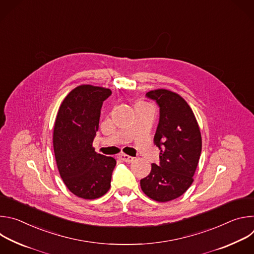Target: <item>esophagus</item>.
<instances>
[{
	"instance_id": "obj_1",
	"label": "esophagus",
	"mask_w": 254,
	"mask_h": 254,
	"mask_svg": "<svg viewBox=\"0 0 254 254\" xmlns=\"http://www.w3.org/2000/svg\"><path fill=\"white\" fill-rule=\"evenodd\" d=\"M122 161L124 162H127V163H131L133 161V158L128 156V155H126V154H122L120 157H119Z\"/></svg>"
}]
</instances>
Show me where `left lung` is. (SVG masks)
<instances>
[{
	"label": "left lung",
	"instance_id": "1",
	"mask_svg": "<svg viewBox=\"0 0 254 254\" xmlns=\"http://www.w3.org/2000/svg\"><path fill=\"white\" fill-rule=\"evenodd\" d=\"M147 96L160 106V122L154 143L160 149V165L140 180L149 198L169 202L182 196L192 185L201 150L202 137L195 115L187 101L169 89H155Z\"/></svg>",
	"mask_w": 254,
	"mask_h": 254
}]
</instances>
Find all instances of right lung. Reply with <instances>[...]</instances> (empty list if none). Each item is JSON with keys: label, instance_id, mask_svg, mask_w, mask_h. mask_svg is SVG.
Listing matches in <instances>:
<instances>
[{"label": "right lung", "instance_id": "1", "mask_svg": "<svg viewBox=\"0 0 254 254\" xmlns=\"http://www.w3.org/2000/svg\"><path fill=\"white\" fill-rule=\"evenodd\" d=\"M111 94L108 88L79 85L63 99L56 116L53 148L57 168L68 190L82 199L99 198L111 188L117 161L96 153L92 146L102 102Z\"/></svg>", "mask_w": 254, "mask_h": 254}]
</instances>
